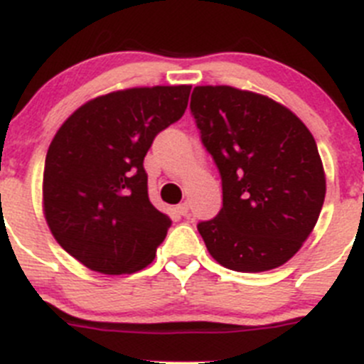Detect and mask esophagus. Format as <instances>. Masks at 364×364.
<instances>
[{
    "mask_svg": "<svg viewBox=\"0 0 364 364\" xmlns=\"http://www.w3.org/2000/svg\"><path fill=\"white\" fill-rule=\"evenodd\" d=\"M176 212H178L179 215H188V203H179V205L176 206Z\"/></svg>",
    "mask_w": 364,
    "mask_h": 364,
    "instance_id": "1",
    "label": "esophagus"
}]
</instances>
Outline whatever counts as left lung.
<instances>
[{"label": "left lung", "mask_w": 364, "mask_h": 364, "mask_svg": "<svg viewBox=\"0 0 364 364\" xmlns=\"http://www.w3.org/2000/svg\"><path fill=\"white\" fill-rule=\"evenodd\" d=\"M190 111L223 181V208L198 224L210 255L240 273L285 264L325 201L311 131L285 105L232 86L193 87Z\"/></svg>", "instance_id": "obj_1"}]
</instances>
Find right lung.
Here are the masks:
<instances>
[{"label":"right lung","instance_id":"obj_1","mask_svg":"<svg viewBox=\"0 0 364 364\" xmlns=\"http://www.w3.org/2000/svg\"><path fill=\"white\" fill-rule=\"evenodd\" d=\"M192 86L131 87L80 105L50 144L43 206L50 232L75 259L104 274L154 260L172 220L149 199L144 158L178 122Z\"/></svg>","mask_w":364,"mask_h":364}]
</instances>
